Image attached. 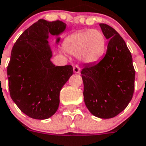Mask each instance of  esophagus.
Returning <instances> with one entry per match:
<instances>
[{
	"label": "esophagus",
	"instance_id": "34e87169",
	"mask_svg": "<svg viewBox=\"0 0 146 146\" xmlns=\"http://www.w3.org/2000/svg\"><path fill=\"white\" fill-rule=\"evenodd\" d=\"M73 71H74V72L75 74H78L80 71V67H79L78 66H77V65L76 66H74V67H73Z\"/></svg>",
	"mask_w": 146,
	"mask_h": 146
}]
</instances>
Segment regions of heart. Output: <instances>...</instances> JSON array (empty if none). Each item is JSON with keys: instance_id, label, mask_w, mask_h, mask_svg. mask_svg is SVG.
<instances>
[{"instance_id": "heart-1", "label": "heart", "mask_w": 146, "mask_h": 146, "mask_svg": "<svg viewBox=\"0 0 146 146\" xmlns=\"http://www.w3.org/2000/svg\"><path fill=\"white\" fill-rule=\"evenodd\" d=\"M63 47L68 53L79 56L84 63L94 64L100 62L106 53V39L100 30H82L68 36Z\"/></svg>"}]
</instances>
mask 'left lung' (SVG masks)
<instances>
[{"label":"left lung","instance_id":"8db88e82","mask_svg":"<svg viewBox=\"0 0 146 146\" xmlns=\"http://www.w3.org/2000/svg\"><path fill=\"white\" fill-rule=\"evenodd\" d=\"M100 26L108 40L106 55L97 63L86 65L80 74L87 108L96 117L107 119L117 116L132 100L135 70L121 35L106 24Z\"/></svg>","mask_w":146,"mask_h":146}]
</instances>
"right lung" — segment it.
Listing matches in <instances>:
<instances>
[{
  "instance_id": "right-lung-1",
  "label": "right lung",
  "mask_w": 146,
  "mask_h": 146,
  "mask_svg": "<svg viewBox=\"0 0 146 146\" xmlns=\"http://www.w3.org/2000/svg\"><path fill=\"white\" fill-rule=\"evenodd\" d=\"M66 28V23L59 20L39 19L19 36L11 51L7 66L10 96L34 119H47L54 115L60 90L73 74L72 66H56L50 60L49 35H59ZM59 40L57 38L56 43Z\"/></svg>"
}]
</instances>
